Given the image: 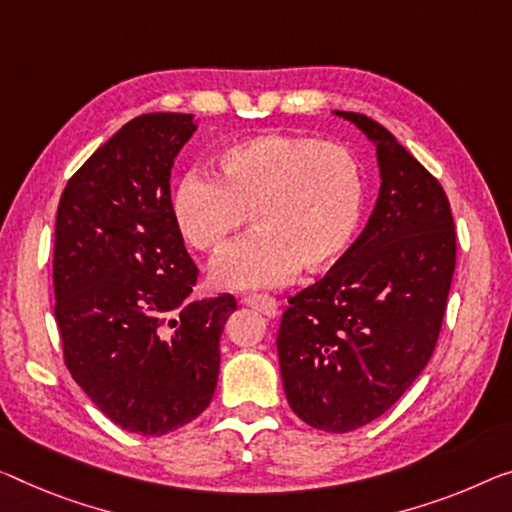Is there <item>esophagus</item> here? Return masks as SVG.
<instances>
[{"label":"esophagus","mask_w":512,"mask_h":512,"mask_svg":"<svg viewBox=\"0 0 512 512\" xmlns=\"http://www.w3.org/2000/svg\"><path fill=\"white\" fill-rule=\"evenodd\" d=\"M240 302L245 306H251V309H256L258 313H263L267 318H274L279 313V304L270 295H245Z\"/></svg>","instance_id":"esophagus-1"}]
</instances>
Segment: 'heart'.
<instances>
[{
  "label": "heart",
  "mask_w": 512,
  "mask_h": 512,
  "mask_svg": "<svg viewBox=\"0 0 512 512\" xmlns=\"http://www.w3.org/2000/svg\"><path fill=\"white\" fill-rule=\"evenodd\" d=\"M366 187L348 148L288 132L233 141L215 155V178L180 176L171 222L187 247L217 254L247 222L256 226L212 265L222 288L261 290L304 272H325L348 254L364 215Z\"/></svg>",
  "instance_id": "obj_1"
}]
</instances>
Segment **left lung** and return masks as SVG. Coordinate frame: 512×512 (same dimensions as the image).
<instances>
[{
    "mask_svg": "<svg viewBox=\"0 0 512 512\" xmlns=\"http://www.w3.org/2000/svg\"><path fill=\"white\" fill-rule=\"evenodd\" d=\"M334 114L375 146L380 194L348 254L288 300L277 352L293 412L318 430L350 432L387 412L430 361L455 270V226L442 185L387 128Z\"/></svg>",
    "mask_w": 512,
    "mask_h": 512,
    "instance_id": "left-lung-1",
    "label": "left lung"
}]
</instances>
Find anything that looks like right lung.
Here are the masks:
<instances>
[{
    "label": "right lung",
    "instance_id": "add662e5",
    "mask_svg": "<svg viewBox=\"0 0 512 512\" xmlns=\"http://www.w3.org/2000/svg\"><path fill=\"white\" fill-rule=\"evenodd\" d=\"M192 114H141L61 194L54 318L73 380L116 426L160 437L210 405L233 295L192 300L199 270L169 212Z\"/></svg>",
    "mask_w": 512,
    "mask_h": 512
}]
</instances>
